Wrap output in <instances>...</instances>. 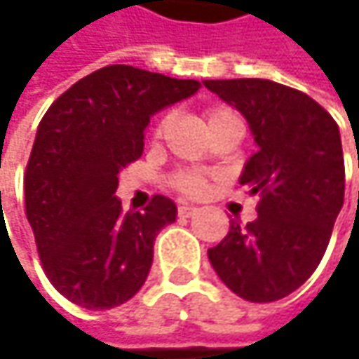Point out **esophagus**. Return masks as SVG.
Here are the masks:
<instances>
[{"label": "esophagus", "mask_w": 359, "mask_h": 359, "mask_svg": "<svg viewBox=\"0 0 359 359\" xmlns=\"http://www.w3.org/2000/svg\"><path fill=\"white\" fill-rule=\"evenodd\" d=\"M196 212H198V208H196V205H187V203H182V205L177 208V215H180V217H191Z\"/></svg>", "instance_id": "34e87169"}]
</instances>
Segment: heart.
I'll list each match as a JSON object with an SVG mask.
<instances>
[{
	"label": "heart",
	"mask_w": 359,
	"mask_h": 359,
	"mask_svg": "<svg viewBox=\"0 0 359 359\" xmlns=\"http://www.w3.org/2000/svg\"><path fill=\"white\" fill-rule=\"evenodd\" d=\"M170 123H172V114H165L163 118H159L156 128H154V137L159 140L165 133V130L170 128ZM205 123H208L210 133H214V131L222 130L229 123H241V119L231 107L214 105V107L205 109ZM168 186L172 187L173 191L186 196V198H201V196H205V191L210 187V175L203 172H196V170H177L170 175Z\"/></svg>",
	"instance_id": "1"
}]
</instances>
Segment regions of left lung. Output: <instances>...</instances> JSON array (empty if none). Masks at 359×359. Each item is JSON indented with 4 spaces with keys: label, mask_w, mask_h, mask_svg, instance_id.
<instances>
[{
    "label": "left lung",
    "mask_w": 359,
    "mask_h": 359,
    "mask_svg": "<svg viewBox=\"0 0 359 359\" xmlns=\"http://www.w3.org/2000/svg\"><path fill=\"white\" fill-rule=\"evenodd\" d=\"M248 119L257 151L241 186L257 196V217L208 250L233 294L266 304L296 292L320 266L344 205L346 168L338 123L304 91L269 79H205Z\"/></svg>",
    "instance_id": "left-lung-1"
}]
</instances>
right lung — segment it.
I'll return each mask as SVG.
<instances>
[{
	"instance_id": "add662e5",
	"label": "right lung",
	"mask_w": 359,
	"mask_h": 359,
	"mask_svg": "<svg viewBox=\"0 0 359 359\" xmlns=\"http://www.w3.org/2000/svg\"><path fill=\"white\" fill-rule=\"evenodd\" d=\"M131 65H107L49 105L23 175L25 215L51 285L86 310H111L144 285L159 229L177 208L154 196L121 212L118 173L144 154L149 118L200 90Z\"/></svg>"
}]
</instances>
